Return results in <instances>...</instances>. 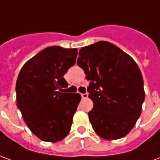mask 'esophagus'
I'll list each match as a JSON object with an SVG mask.
<instances>
[{
    "label": "esophagus",
    "instance_id": "34e87169",
    "mask_svg": "<svg viewBox=\"0 0 160 160\" xmlns=\"http://www.w3.org/2000/svg\"><path fill=\"white\" fill-rule=\"evenodd\" d=\"M87 97H88V94L86 92V93H81V98H87Z\"/></svg>",
    "mask_w": 160,
    "mask_h": 160
}]
</instances>
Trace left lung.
I'll use <instances>...</instances> for the list:
<instances>
[{
	"instance_id": "left-lung-1",
	"label": "left lung",
	"mask_w": 160,
	"mask_h": 160,
	"mask_svg": "<svg viewBox=\"0 0 160 160\" xmlns=\"http://www.w3.org/2000/svg\"><path fill=\"white\" fill-rule=\"evenodd\" d=\"M78 66L90 80L93 102L88 112L95 133L104 140L127 135L141 114L145 100L143 78L127 53L111 42L99 41L80 49Z\"/></svg>"
}]
</instances>
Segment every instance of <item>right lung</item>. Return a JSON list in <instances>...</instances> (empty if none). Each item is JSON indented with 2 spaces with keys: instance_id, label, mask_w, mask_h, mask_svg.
Here are the masks:
<instances>
[{
  "instance_id": "1",
  "label": "right lung",
  "mask_w": 160,
  "mask_h": 160,
  "mask_svg": "<svg viewBox=\"0 0 160 160\" xmlns=\"http://www.w3.org/2000/svg\"><path fill=\"white\" fill-rule=\"evenodd\" d=\"M78 49L50 46L28 60L16 82L17 106L30 130L47 142L68 134L81 99L79 93L62 92L68 86L64 74L75 64Z\"/></svg>"
}]
</instances>
